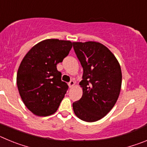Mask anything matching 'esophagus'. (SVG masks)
<instances>
[{
    "mask_svg": "<svg viewBox=\"0 0 147 147\" xmlns=\"http://www.w3.org/2000/svg\"><path fill=\"white\" fill-rule=\"evenodd\" d=\"M74 85H75V82L73 81V80H71V81L68 83V86H69L70 88H72V87H74Z\"/></svg>",
    "mask_w": 147,
    "mask_h": 147,
    "instance_id": "1",
    "label": "esophagus"
}]
</instances>
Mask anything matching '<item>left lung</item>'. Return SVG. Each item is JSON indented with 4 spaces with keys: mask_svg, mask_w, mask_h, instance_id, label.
Segmentation results:
<instances>
[{
    "mask_svg": "<svg viewBox=\"0 0 147 147\" xmlns=\"http://www.w3.org/2000/svg\"><path fill=\"white\" fill-rule=\"evenodd\" d=\"M83 67L82 96L73 103L75 115L87 122L100 120L112 110L121 88L119 61L103 44L94 41L73 42Z\"/></svg>",
    "mask_w": 147,
    "mask_h": 147,
    "instance_id": "1",
    "label": "left lung"
}]
</instances>
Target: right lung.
Listing matches in <instances>:
<instances>
[{
  "instance_id": "1",
  "label": "right lung",
  "mask_w": 147,
  "mask_h": 147,
  "mask_svg": "<svg viewBox=\"0 0 147 147\" xmlns=\"http://www.w3.org/2000/svg\"><path fill=\"white\" fill-rule=\"evenodd\" d=\"M69 40L47 39L34 45L22 59L17 74L18 91L26 107L38 116L57 110L68 86L57 65L72 48Z\"/></svg>"
}]
</instances>
